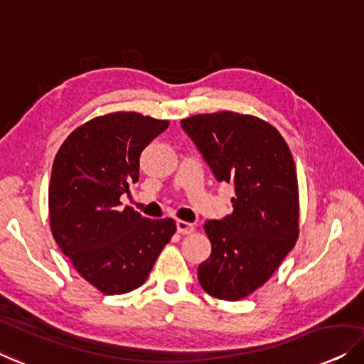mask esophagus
Listing matches in <instances>:
<instances>
[{"label":"esophagus","mask_w":364,"mask_h":364,"mask_svg":"<svg viewBox=\"0 0 364 364\" xmlns=\"http://www.w3.org/2000/svg\"><path fill=\"white\" fill-rule=\"evenodd\" d=\"M177 231L181 235H191L195 231V226L192 223H188V221L177 220Z\"/></svg>","instance_id":"esophagus-1"}]
</instances>
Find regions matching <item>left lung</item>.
Masks as SVG:
<instances>
[{
  "instance_id": "obj_1",
  "label": "left lung",
  "mask_w": 364,
  "mask_h": 364,
  "mask_svg": "<svg viewBox=\"0 0 364 364\" xmlns=\"http://www.w3.org/2000/svg\"><path fill=\"white\" fill-rule=\"evenodd\" d=\"M181 124L217 181L235 186L233 213L203 225L212 255L197 274L208 296L235 302L266 284L296 246V164L281 133L252 114H193Z\"/></svg>"
}]
</instances>
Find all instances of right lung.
<instances>
[{
  "instance_id": "right-lung-1",
  "label": "right lung",
  "mask_w": 364,
  "mask_h": 364,
  "mask_svg": "<svg viewBox=\"0 0 364 364\" xmlns=\"http://www.w3.org/2000/svg\"><path fill=\"white\" fill-rule=\"evenodd\" d=\"M169 121L136 112L97 117L68 134L55 154L49 186L54 240L75 271L107 296L143 286L176 233L172 218L149 220L121 208L139 178V156Z\"/></svg>"
}]
</instances>
